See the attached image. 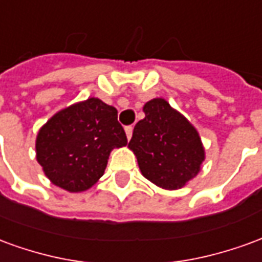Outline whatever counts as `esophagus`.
<instances>
[{"instance_id": "obj_1", "label": "esophagus", "mask_w": 262, "mask_h": 262, "mask_svg": "<svg viewBox=\"0 0 262 262\" xmlns=\"http://www.w3.org/2000/svg\"><path fill=\"white\" fill-rule=\"evenodd\" d=\"M125 132H126V137H127V139H130L132 135H133V127H132V126H126Z\"/></svg>"}]
</instances>
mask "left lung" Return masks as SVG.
<instances>
[{
  "instance_id": "8db88e82",
  "label": "left lung",
  "mask_w": 262,
  "mask_h": 262,
  "mask_svg": "<svg viewBox=\"0 0 262 262\" xmlns=\"http://www.w3.org/2000/svg\"><path fill=\"white\" fill-rule=\"evenodd\" d=\"M143 112L146 116L136 123L127 146L143 177L168 191L185 187L205 161L199 133L163 98L144 103Z\"/></svg>"
}]
</instances>
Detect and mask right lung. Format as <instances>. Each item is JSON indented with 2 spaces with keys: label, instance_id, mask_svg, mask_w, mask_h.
Listing matches in <instances>:
<instances>
[{
  "label": "right lung",
  "instance_id": "obj_1",
  "mask_svg": "<svg viewBox=\"0 0 262 262\" xmlns=\"http://www.w3.org/2000/svg\"><path fill=\"white\" fill-rule=\"evenodd\" d=\"M127 144L118 111L88 98L54 114L39 129L36 160L52 184L84 192L103 176L111 151Z\"/></svg>",
  "mask_w": 262,
  "mask_h": 262
}]
</instances>
